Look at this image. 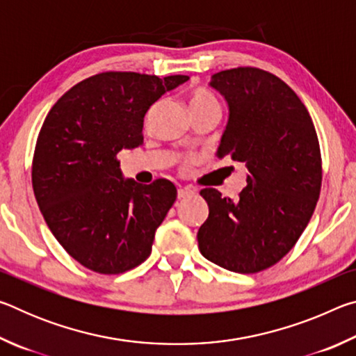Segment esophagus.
I'll return each mask as SVG.
<instances>
[{
    "instance_id": "34e87169",
    "label": "esophagus",
    "mask_w": 356,
    "mask_h": 356,
    "mask_svg": "<svg viewBox=\"0 0 356 356\" xmlns=\"http://www.w3.org/2000/svg\"><path fill=\"white\" fill-rule=\"evenodd\" d=\"M195 193H196V190L191 188V186H180V188L177 190V197L179 200H184V197L193 196Z\"/></svg>"
}]
</instances>
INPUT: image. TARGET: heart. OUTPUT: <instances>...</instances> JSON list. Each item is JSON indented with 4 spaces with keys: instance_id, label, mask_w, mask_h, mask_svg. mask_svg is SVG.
<instances>
[{
    "instance_id": "heart-1",
    "label": "heart",
    "mask_w": 356,
    "mask_h": 356,
    "mask_svg": "<svg viewBox=\"0 0 356 356\" xmlns=\"http://www.w3.org/2000/svg\"><path fill=\"white\" fill-rule=\"evenodd\" d=\"M188 106L191 113L206 111V110L220 111L218 100H216L212 94L204 91L201 88L193 89V91L188 94Z\"/></svg>"
}]
</instances>
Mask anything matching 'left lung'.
Instances as JSON below:
<instances>
[{
  "instance_id": "obj_1",
  "label": "left lung",
  "mask_w": 356,
  "mask_h": 356,
  "mask_svg": "<svg viewBox=\"0 0 356 356\" xmlns=\"http://www.w3.org/2000/svg\"><path fill=\"white\" fill-rule=\"evenodd\" d=\"M210 86L229 106L216 155L242 161L248 176L237 200L201 190L209 216L197 245L222 268L257 273L293 248L314 213L322 185L317 134L303 102L270 72L221 70Z\"/></svg>"
}]
</instances>
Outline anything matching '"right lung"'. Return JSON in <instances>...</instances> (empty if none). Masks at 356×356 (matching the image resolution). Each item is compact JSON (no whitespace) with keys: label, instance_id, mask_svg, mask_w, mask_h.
Listing matches in <instances>:
<instances>
[{"label":"right lung","instance_id":"right-lung-1","mask_svg":"<svg viewBox=\"0 0 356 356\" xmlns=\"http://www.w3.org/2000/svg\"><path fill=\"white\" fill-rule=\"evenodd\" d=\"M186 80L104 72L70 88L47 114L33 156L34 196L53 236L83 267L119 275L152 251L177 190L166 179L125 180L116 155L141 146L149 108Z\"/></svg>","mask_w":356,"mask_h":356}]
</instances>
